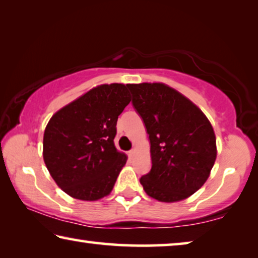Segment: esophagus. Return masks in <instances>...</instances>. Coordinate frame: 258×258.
Listing matches in <instances>:
<instances>
[{
	"label": "esophagus",
	"mask_w": 258,
	"mask_h": 258,
	"mask_svg": "<svg viewBox=\"0 0 258 258\" xmlns=\"http://www.w3.org/2000/svg\"><path fill=\"white\" fill-rule=\"evenodd\" d=\"M134 155H135V150H134V149L128 151V157H130V158H133Z\"/></svg>",
	"instance_id": "esophagus-1"
}]
</instances>
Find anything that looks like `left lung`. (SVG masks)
<instances>
[{
    "instance_id": "8db88e82",
    "label": "left lung",
    "mask_w": 258,
    "mask_h": 258,
    "mask_svg": "<svg viewBox=\"0 0 258 258\" xmlns=\"http://www.w3.org/2000/svg\"><path fill=\"white\" fill-rule=\"evenodd\" d=\"M132 104L149 135L151 169L140 183L159 202H180L207 181L216 159V138L204 112L161 83L127 84Z\"/></svg>"
}]
</instances>
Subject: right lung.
I'll return each mask as SVG.
<instances>
[{
	"instance_id": "1",
	"label": "right lung",
	"mask_w": 258,
	"mask_h": 258,
	"mask_svg": "<svg viewBox=\"0 0 258 258\" xmlns=\"http://www.w3.org/2000/svg\"><path fill=\"white\" fill-rule=\"evenodd\" d=\"M131 101L127 85L90 90L51 117L43 138V158L56 184L80 200L110 194L127 157L116 149L117 119Z\"/></svg>"
}]
</instances>
